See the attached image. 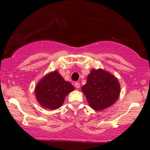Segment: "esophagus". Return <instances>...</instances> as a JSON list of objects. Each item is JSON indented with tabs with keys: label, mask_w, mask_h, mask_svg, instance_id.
Segmentation results:
<instances>
[{
	"label": "esophagus",
	"mask_w": 150,
	"mask_h": 150,
	"mask_svg": "<svg viewBox=\"0 0 150 150\" xmlns=\"http://www.w3.org/2000/svg\"><path fill=\"white\" fill-rule=\"evenodd\" d=\"M75 87H76V88L79 89L80 87V84L79 83V82H75Z\"/></svg>",
	"instance_id": "1"
}]
</instances>
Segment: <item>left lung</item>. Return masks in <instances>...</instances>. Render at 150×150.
Masks as SVG:
<instances>
[{
	"label": "left lung",
	"instance_id": "obj_1",
	"mask_svg": "<svg viewBox=\"0 0 150 150\" xmlns=\"http://www.w3.org/2000/svg\"><path fill=\"white\" fill-rule=\"evenodd\" d=\"M119 82L112 74L102 69H92L82 91L91 108L101 111L116 102L120 94Z\"/></svg>",
	"mask_w": 150,
	"mask_h": 150
}]
</instances>
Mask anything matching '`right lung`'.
Listing matches in <instances>:
<instances>
[{
    "instance_id": "obj_1",
    "label": "right lung",
    "mask_w": 150,
    "mask_h": 150,
    "mask_svg": "<svg viewBox=\"0 0 150 150\" xmlns=\"http://www.w3.org/2000/svg\"><path fill=\"white\" fill-rule=\"evenodd\" d=\"M74 87L67 82L57 70L48 73L36 85V98L44 108L55 110L63 104L65 98L74 90Z\"/></svg>"
}]
</instances>
